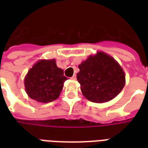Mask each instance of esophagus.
<instances>
[{
    "mask_svg": "<svg viewBox=\"0 0 148 148\" xmlns=\"http://www.w3.org/2000/svg\"><path fill=\"white\" fill-rule=\"evenodd\" d=\"M71 79H72V80H76V79H77V76H76V75H74V76H73L71 77Z\"/></svg>",
    "mask_w": 148,
    "mask_h": 148,
    "instance_id": "1",
    "label": "esophagus"
}]
</instances>
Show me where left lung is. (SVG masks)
<instances>
[{"label": "left lung", "mask_w": 148, "mask_h": 148, "mask_svg": "<svg viewBox=\"0 0 148 148\" xmlns=\"http://www.w3.org/2000/svg\"><path fill=\"white\" fill-rule=\"evenodd\" d=\"M77 79L82 94L95 103L107 102L114 98L125 84L124 72L113 58L98 52L78 66Z\"/></svg>", "instance_id": "8db88e82"}]
</instances>
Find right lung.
<instances>
[{"label":"right lung","mask_w":148,"mask_h":148,"mask_svg":"<svg viewBox=\"0 0 148 148\" xmlns=\"http://www.w3.org/2000/svg\"><path fill=\"white\" fill-rule=\"evenodd\" d=\"M67 77L58 67L55 60H39L33 66L24 79L25 90L33 100L48 103L60 95Z\"/></svg>","instance_id":"obj_1"}]
</instances>
